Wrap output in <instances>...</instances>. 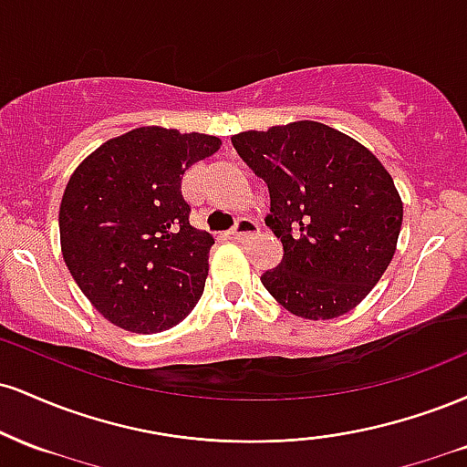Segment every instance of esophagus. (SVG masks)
Returning a JSON list of instances; mask_svg holds the SVG:
<instances>
[{"mask_svg":"<svg viewBox=\"0 0 467 467\" xmlns=\"http://www.w3.org/2000/svg\"><path fill=\"white\" fill-rule=\"evenodd\" d=\"M256 233H259V223H256L254 219H250V217L237 219L234 228L230 230L233 239H245V237H252V234H256Z\"/></svg>","mask_w":467,"mask_h":467,"instance_id":"esophagus-1","label":"esophagus"}]
</instances>
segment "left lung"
Segmentation results:
<instances>
[{"mask_svg": "<svg viewBox=\"0 0 467 467\" xmlns=\"http://www.w3.org/2000/svg\"><path fill=\"white\" fill-rule=\"evenodd\" d=\"M233 144L270 189L265 223L283 261L261 276L287 312L329 320L351 312L398 245L400 192L375 155L323 122L244 131Z\"/></svg>", "mask_w": 467, "mask_h": 467, "instance_id": "left-lung-1", "label": "left lung"}]
</instances>
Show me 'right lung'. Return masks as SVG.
Instances as JSON below:
<instances>
[{"label":"right lung","mask_w":467,"mask_h":467,"mask_svg":"<svg viewBox=\"0 0 467 467\" xmlns=\"http://www.w3.org/2000/svg\"><path fill=\"white\" fill-rule=\"evenodd\" d=\"M219 147L206 133L138 127L72 173L58 211L63 259L109 323L158 334L200 301L215 239L191 223L182 175Z\"/></svg>","instance_id":"add662e5"}]
</instances>
